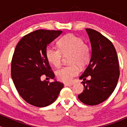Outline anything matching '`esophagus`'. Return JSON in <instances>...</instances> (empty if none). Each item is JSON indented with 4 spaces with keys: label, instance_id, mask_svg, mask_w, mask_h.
Listing matches in <instances>:
<instances>
[{
    "label": "esophagus",
    "instance_id": "34e87169",
    "mask_svg": "<svg viewBox=\"0 0 127 127\" xmlns=\"http://www.w3.org/2000/svg\"><path fill=\"white\" fill-rule=\"evenodd\" d=\"M73 82H67V83H65L64 85L65 86H71L73 84Z\"/></svg>",
    "mask_w": 127,
    "mask_h": 127
}]
</instances>
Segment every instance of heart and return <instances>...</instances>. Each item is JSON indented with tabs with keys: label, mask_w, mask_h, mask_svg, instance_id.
I'll return each instance as SVG.
<instances>
[{
	"label": "heart",
	"mask_w": 127,
	"mask_h": 127,
	"mask_svg": "<svg viewBox=\"0 0 127 127\" xmlns=\"http://www.w3.org/2000/svg\"><path fill=\"white\" fill-rule=\"evenodd\" d=\"M59 48L48 46L46 51L48 60L56 67L62 64L64 55H69V63L57 71V78L63 82H70L79 73V68H83L90 62L91 56V48L84 43L81 37L73 34H68L58 42Z\"/></svg>",
	"instance_id": "heart-1"
}]
</instances>
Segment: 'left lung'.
<instances>
[{"label":"left lung","mask_w":127,"mask_h":127,"mask_svg":"<svg viewBox=\"0 0 127 127\" xmlns=\"http://www.w3.org/2000/svg\"><path fill=\"white\" fill-rule=\"evenodd\" d=\"M92 47L90 63L80 76L84 90L78 97L90 106L104 101L116 88L119 77V62L113 43L98 32L86 29ZM88 75L91 79L87 80Z\"/></svg>","instance_id":"left-lung-1"}]
</instances>
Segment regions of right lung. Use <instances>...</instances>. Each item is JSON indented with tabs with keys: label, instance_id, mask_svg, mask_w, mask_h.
Returning a JSON list of instances; mask_svg holds the SVG:
<instances>
[{
	"label": "right lung",
	"instance_id": "right-lung-1",
	"mask_svg": "<svg viewBox=\"0 0 127 127\" xmlns=\"http://www.w3.org/2000/svg\"><path fill=\"white\" fill-rule=\"evenodd\" d=\"M62 33L61 30H36L23 36L16 46L11 61V77L19 94L31 105H50L63 88L64 84L58 81H41L43 76L55 78L46 57V47Z\"/></svg>",
	"mask_w": 127,
	"mask_h": 127
}]
</instances>
